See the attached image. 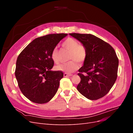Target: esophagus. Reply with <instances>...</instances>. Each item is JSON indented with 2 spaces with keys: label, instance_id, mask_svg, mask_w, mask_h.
Wrapping results in <instances>:
<instances>
[{
  "label": "esophagus",
  "instance_id": "esophagus-1",
  "mask_svg": "<svg viewBox=\"0 0 133 133\" xmlns=\"http://www.w3.org/2000/svg\"><path fill=\"white\" fill-rule=\"evenodd\" d=\"M72 75H73L72 74H67V73H64V77H66V76H71Z\"/></svg>",
  "mask_w": 133,
  "mask_h": 133
}]
</instances>
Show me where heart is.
<instances>
[{
  "mask_svg": "<svg viewBox=\"0 0 133 133\" xmlns=\"http://www.w3.org/2000/svg\"><path fill=\"white\" fill-rule=\"evenodd\" d=\"M62 46L69 51L68 60L71 61L59 64L55 66V69L67 73H73L78 68L76 62L82 64L85 61L87 57V49L85 46L79 44L77 40L73 38H66L62 43ZM51 58L55 63L58 62V51L57 48H54L52 50Z\"/></svg>",
  "mask_w": 133,
  "mask_h": 133,
  "instance_id": "obj_1",
  "label": "heart"
}]
</instances>
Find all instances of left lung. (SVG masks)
Masks as SVG:
<instances>
[{"instance_id": "left-lung-1", "label": "left lung", "mask_w": 133, "mask_h": 133, "mask_svg": "<svg viewBox=\"0 0 133 133\" xmlns=\"http://www.w3.org/2000/svg\"><path fill=\"white\" fill-rule=\"evenodd\" d=\"M69 34L81 42L87 50L84 65L78 70L81 80L77 86L78 90L90 100L103 97L117 78L119 60L114 48L93 35Z\"/></svg>"}]
</instances>
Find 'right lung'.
Wrapping results in <instances>:
<instances>
[{
	"label": "right lung",
	"instance_id": "1",
	"mask_svg": "<svg viewBox=\"0 0 133 133\" xmlns=\"http://www.w3.org/2000/svg\"><path fill=\"white\" fill-rule=\"evenodd\" d=\"M67 34H52L35 39L23 50L17 60L15 75L19 89L32 102L48 103L57 92L62 71H52L51 53Z\"/></svg>",
	"mask_w": 133,
	"mask_h": 133
}]
</instances>
